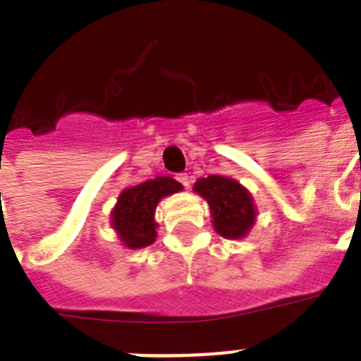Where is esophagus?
Returning a JSON list of instances; mask_svg holds the SVG:
<instances>
[{"label":"esophagus","mask_w":361,"mask_h":361,"mask_svg":"<svg viewBox=\"0 0 361 361\" xmlns=\"http://www.w3.org/2000/svg\"><path fill=\"white\" fill-rule=\"evenodd\" d=\"M177 180H178V183H180V184H183V186L186 188V190H188V188H190V177H188L186 173L177 175Z\"/></svg>","instance_id":"obj_1"}]
</instances>
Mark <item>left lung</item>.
<instances>
[{"instance_id":"1","label":"left lung","mask_w":361,"mask_h":361,"mask_svg":"<svg viewBox=\"0 0 361 361\" xmlns=\"http://www.w3.org/2000/svg\"><path fill=\"white\" fill-rule=\"evenodd\" d=\"M193 191L208 202L212 224L220 237L240 240L257 222L253 195L235 178L208 175L193 184Z\"/></svg>"}]
</instances>
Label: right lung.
Here are the masks:
<instances>
[{
	"label": "right lung",
	"mask_w": 361,
	"mask_h": 361,
	"mask_svg": "<svg viewBox=\"0 0 361 361\" xmlns=\"http://www.w3.org/2000/svg\"><path fill=\"white\" fill-rule=\"evenodd\" d=\"M183 191V184L171 177H155L137 186L124 188L111 209L110 224L117 238L128 250H141L157 238L155 209L164 197Z\"/></svg>",
	"instance_id": "obj_1"
}]
</instances>
